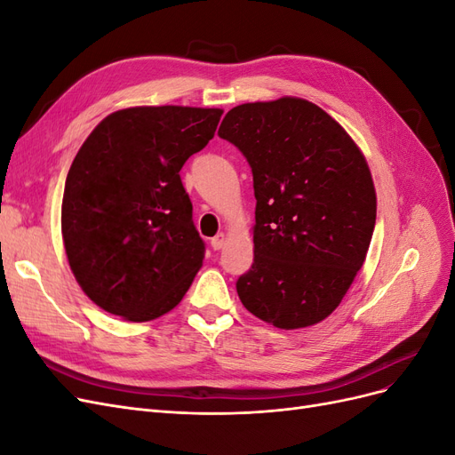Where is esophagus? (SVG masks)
<instances>
[{"mask_svg":"<svg viewBox=\"0 0 455 455\" xmlns=\"http://www.w3.org/2000/svg\"><path fill=\"white\" fill-rule=\"evenodd\" d=\"M226 241H228V235H226V233H218L216 237H212V239H211V246H212L214 251H220V249H224Z\"/></svg>","mask_w":455,"mask_h":455,"instance_id":"1","label":"esophagus"}]
</instances>
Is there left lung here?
Here are the masks:
<instances>
[{
    "label": "left lung",
    "instance_id": "left-lung-1",
    "mask_svg": "<svg viewBox=\"0 0 455 455\" xmlns=\"http://www.w3.org/2000/svg\"><path fill=\"white\" fill-rule=\"evenodd\" d=\"M218 134L254 176V264L237 281L239 299L283 330L324 321L363 267L376 226L364 154L332 116L298 96L235 106Z\"/></svg>",
    "mask_w": 455,
    "mask_h": 455
}]
</instances>
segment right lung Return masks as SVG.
Segmentation results:
<instances>
[{"label":"right lung","instance_id":"add662e5","mask_svg":"<svg viewBox=\"0 0 455 455\" xmlns=\"http://www.w3.org/2000/svg\"><path fill=\"white\" fill-rule=\"evenodd\" d=\"M224 109L132 106L104 117L79 148L62 197L68 264L91 301L131 323L180 304L204 244L180 180Z\"/></svg>","mask_w":455,"mask_h":455}]
</instances>
